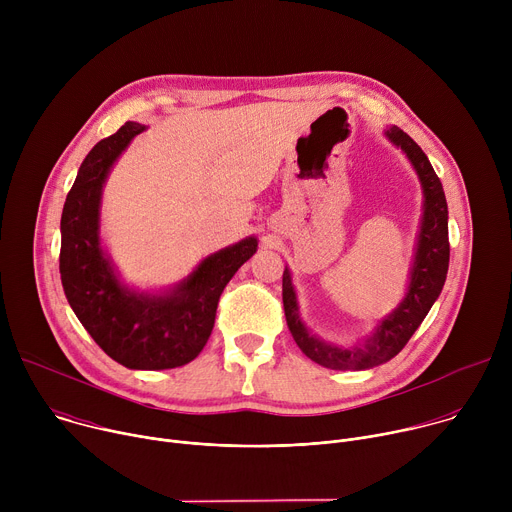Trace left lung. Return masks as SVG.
<instances>
[{"instance_id":"8db88e82","label":"left lung","mask_w":512,"mask_h":512,"mask_svg":"<svg viewBox=\"0 0 512 512\" xmlns=\"http://www.w3.org/2000/svg\"><path fill=\"white\" fill-rule=\"evenodd\" d=\"M385 135L397 148L405 152L423 188V216L417 235L411 277L403 302L377 324L375 332L362 344L350 348L334 346L310 334L300 316L298 296L294 283H291V273L287 267L283 271V310L289 332L308 358L332 371L373 369L397 356L409 342L413 332L419 328L433 302L440 298L448 275V202L442 182L433 172L423 150L403 129L389 127Z\"/></svg>"}]
</instances>
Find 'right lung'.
<instances>
[{
    "label": "right lung",
    "mask_w": 512,
    "mask_h": 512,
    "mask_svg": "<svg viewBox=\"0 0 512 512\" xmlns=\"http://www.w3.org/2000/svg\"><path fill=\"white\" fill-rule=\"evenodd\" d=\"M143 129L127 121L81 164L60 218V279L72 312L113 360L133 371H164L200 354L214 326L218 298L257 251V239L247 237L206 257L166 294L125 287L101 247L99 208L113 164Z\"/></svg>",
    "instance_id": "add662e5"
}]
</instances>
